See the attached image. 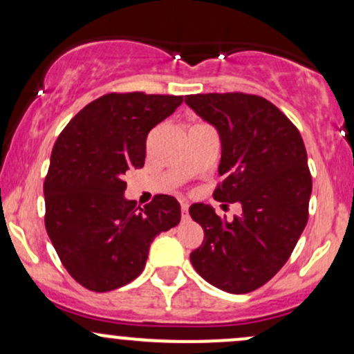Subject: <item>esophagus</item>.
Masks as SVG:
<instances>
[{"mask_svg":"<svg viewBox=\"0 0 354 354\" xmlns=\"http://www.w3.org/2000/svg\"><path fill=\"white\" fill-rule=\"evenodd\" d=\"M188 208H189L188 203H186V201H181V214H183V218L188 216Z\"/></svg>","mask_w":354,"mask_h":354,"instance_id":"34e87169","label":"esophagus"}]
</instances>
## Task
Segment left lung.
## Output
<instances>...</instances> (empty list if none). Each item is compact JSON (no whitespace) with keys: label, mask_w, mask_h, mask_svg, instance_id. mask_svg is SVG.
I'll return each instance as SVG.
<instances>
[{"label":"left lung","mask_w":354,"mask_h":354,"mask_svg":"<svg viewBox=\"0 0 354 354\" xmlns=\"http://www.w3.org/2000/svg\"><path fill=\"white\" fill-rule=\"evenodd\" d=\"M185 101L221 140V181L213 198L243 208L228 221L208 205H191V218L205 231L191 265L219 290L250 293L281 270L308 223L313 181L303 138L261 96L206 93Z\"/></svg>","instance_id":"obj_1"}]
</instances>
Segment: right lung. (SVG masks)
<instances>
[{"label":"right lung","instance_id":"right-lung-1","mask_svg":"<svg viewBox=\"0 0 354 354\" xmlns=\"http://www.w3.org/2000/svg\"><path fill=\"white\" fill-rule=\"evenodd\" d=\"M183 96L108 93L61 131L44 180V226L66 271L106 293L145 270L156 234L176 226V198L156 194L145 208L124 200L126 171L143 168L146 138Z\"/></svg>","mask_w":354,"mask_h":354}]
</instances>
